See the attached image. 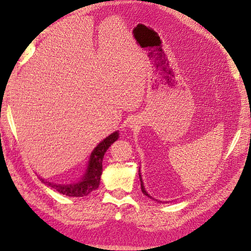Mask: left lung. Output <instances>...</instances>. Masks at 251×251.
Listing matches in <instances>:
<instances>
[{
	"mask_svg": "<svg viewBox=\"0 0 251 251\" xmlns=\"http://www.w3.org/2000/svg\"><path fill=\"white\" fill-rule=\"evenodd\" d=\"M139 172H140V170H139ZM139 178H140V184H141V191H142V193L146 195V196H148V197H150V198H151V197L147 193V191H146V188H144V185H143V182H142V179H141V175L139 174ZM157 201V200H156ZM158 202H161V201H158Z\"/></svg>",
	"mask_w": 251,
	"mask_h": 251,
	"instance_id": "obj_1",
	"label": "left lung"
}]
</instances>
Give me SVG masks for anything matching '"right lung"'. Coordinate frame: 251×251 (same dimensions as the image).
I'll use <instances>...</instances> for the list:
<instances>
[{
  "instance_id": "obj_1",
  "label": "right lung",
  "mask_w": 251,
  "mask_h": 251,
  "mask_svg": "<svg viewBox=\"0 0 251 251\" xmlns=\"http://www.w3.org/2000/svg\"><path fill=\"white\" fill-rule=\"evenodd\" d=\"M118 139V132H114L107 138H104L98 146L93 150L92 154L89 159V164L86 171L85 176L82 177L81 181L77 183L73 184H56L51 183L42 180V182L46 183L50 187L54 188L59 194H63L69 197H85L88 196L91 192L95 191V189L100 185V176L102 173V159L104 153L107 150L111 147L113 142H115Z\"/></svg>"
}]
</instances>
